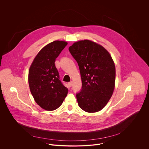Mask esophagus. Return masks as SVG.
<instances>
[{"instance_id": "esophagus-1", "label": "esophagus", "mask_w": 149, "mask_h": 149, "mask_svg": "<svg viewBox=\"0 0 149 149\" xmlns=\"http://www.w3.org/2000/svg\"><path fill=\"white\" fill-rule=\"evenodd\" d=\"M68 85H69V86H72L73 85V82H72V81H70V82L68 83Z\"/></svg>"}]
</instances>
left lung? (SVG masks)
Instances as JSON below:
<instances>
[{
	"instance_id": "1",
	"label": "left lung",
	"mask_w": 149,
	"mask_h": 149,
	"mask_svg": "<svg viewBox=\"0 0 149 149\" xmlns=\"http://www.w3.org/2000/svg\"><path fill=\"white\" fill-rule=\"evenodd\" d=\"M69 50L79 66L81 91L77 93L79 107L85 112L100 111L111 97L115 83V66L102 45L85 40L73 43Z\"/></svg>"
}]
</instances>
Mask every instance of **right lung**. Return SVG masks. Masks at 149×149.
<instances>
[{
	"instance_id": "obj_1",
	"label": "right lung",
	"mask_w": 149,
	"mask_h": 149,
	"mask_svg": "<svg viewBox=\"0 0 149 149\" xmlns=\"http://www.w3.org/2000/svg\"><path fill=\"white\" fill-rule=\"evenodd\" d=\"M68 45L64 41H54L44 46L31 64L29 85L35 102L42 108L53 111L60 106L68 89L59 78L55 66L56 58Z\"/></svg>"
}]
</instances>
